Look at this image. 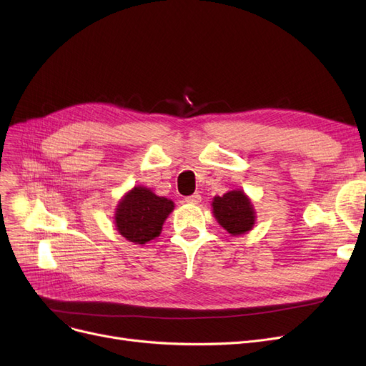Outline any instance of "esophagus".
Returning <instances> with one entry per match:
<instances>
[{"instance_id":"obj_1","label":"esophagus","mask_w":366,"mask_h":366,"mask_svg":"<svg viewBox=\"0 0 366 366\" xmlns=\"http://www.w3.org/2000/svg\"><path fill=\"white\" fill-rule=\"evenodd\" d=\"M200 200H202V196H200L199 193H194L193 196H188V197H185V202H187V203H189V204H199V203H200Z\"/></svg>"}]
</instances>
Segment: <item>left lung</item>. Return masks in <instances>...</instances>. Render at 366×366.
<instances>
[{
	"mask_svg": "<svg viewBox=\"0 0 366 366\" xmlns=\"http://www.w3.org/2000/svg\"><path fill=\"white\" fill-rule=\"evenodd\" d=\"M214 215L232 234H243L254 227L255 212L243 191H228L222 197L214 199Z\"/></svg>",
	"mask_w": 366,
	"mask_h": 366,
	"instance_id": "obj_1",
	"label": "left lung"
}]
</instances>
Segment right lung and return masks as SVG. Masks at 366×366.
Masks as SVG:
<instances>
[{
  "label": "right lung",
  "mask_w": 366,
  "mask_h": 366,
  "mask_svg": "<svg viewBox=\"0 0 366 366\" xmlns=\"http://www.w3.org/2000/svg\"><path fill=\"white\" fill-rule=\"evenodd\" d=\"M173 207L172 200L156 196L148 188L134 187L119 204L115 227L127 240L145 244L160 234Z\"/></svg>",
  "instance_id": "1"
}]
</instances>
